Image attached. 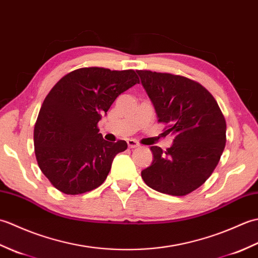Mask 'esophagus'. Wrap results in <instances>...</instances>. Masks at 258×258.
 Returning <instances> with one entry per match:
<instances>
[{"label":"esophagus","instance_id":"obj_1","mask_svg":"<svg viewBox=\"0 0 258 258\" xmlns=\"http://www.w3.org/2000/svg\"><path fill=\"white\" fill-rule=\"evenodd\" d=\"M127 145H128V147L130 149H136V147H139L140 146V144H139V142L138 141H135V140H127Z\"/></svg>","mask_w":258,"mask_h":258}]
</instances>
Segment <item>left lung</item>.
I'll return each mask as SVG.
<instances>
[{
	"mask_svg": "<svg viewBox=\"0 0 258 258\" xmlns=\"http://www.w3.org/2000/svg\"><path fill=\"white\" fill-rule=\"evenodd\" d=\"M151 98L158 122L174 135L163 151L152 146L154 160L142 171L147 186L164 194L184 196L199 188L217 166L226 143V122L204 86L180 75L136 71Z\"/></svg>",
	"mask_w": 258,
	"mask_h": 258,
	"instance_id": "8db88e82",
	"label": "left lung"
}]
</instances>
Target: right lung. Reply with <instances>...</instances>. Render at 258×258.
Wrapping results in <instances>:
<instances>
[{
	"instance_id": "obj_1",
	"label": "right lung",
	"mask_w": 258,
	"mask_h": 258,
	"mask_svg": "<svg viewBox=\"0 0 258 258\" xmlns=\"http://www.w3.org/2000/svg\"><path fill=\"white\" fill-rule=\"evenodd\" d=\"M140 83L134 70L82 68L64 75L46 95L34 126L38 167L68 195L102 185L125 141L109 143L97 123L116 97Z\"/></svg>"
}]
</instances>
